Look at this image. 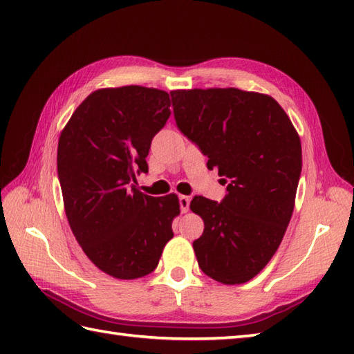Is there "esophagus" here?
<instances>
[{"mask_svg": "<svg viewBox=\"0 0 354 354\" xmlns=\"http://www.w3.org/2000/svg\"><path fill=\"white\" fill-rule=\"evenodd\" d=\"M179 207H181V212H183V213L189 212V208H190V198H189V196H184V194H181V196H179Z\"/></svg>", "mask_w": 354, "mask_h": 354, "instance_id": "esophagus-1", "label": "esophagus"}]
</instances>
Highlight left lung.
I'll return each mask as SVG.
<instances>
[{
    "instance_id": "left-lung-1",
    "label": "left lung",
    "mask_w": 354,
    "mask_h": 354,
    "mask_svg": "<svg viewBox=\"0 0 354 354\" xmlns=\"http://www.w3.org/2000/svg\"><path fill=\"white\" fill-rule=\"evenodd\" d=\"M176 126L227 184L222 202L194 196L204 221L199 268L223 284L250 281L280 246L295 207L301 141L272 97L237 88L171 91Z\"/></svg>"
}]
</instances>
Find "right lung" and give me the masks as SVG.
I'll return each instance as SVG.
<instances>
[{
	"label": "right lung",
	"instance_id": "obj_1",
	"mask_svg": "<svg viewBox=\"0 0 354 354\" xmlns=\"http://www.w3.org/2000/svg\"><path fill=\"white\" fill-rule=\"evenodd\" d=\"M169 108V94L156 88L97 89L59 137L57 175L73 234L88 259L118 280L153 272L173 237L176 194L153 198L135 187Z\"/></svg>",
	"mask_w": 354,
	"mask_h": 354
}]
</instances>
